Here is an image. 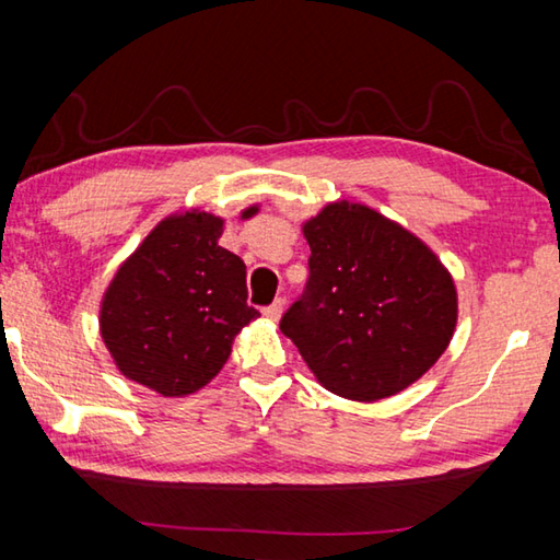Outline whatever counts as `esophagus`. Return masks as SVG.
<instances>
[{"instance_id":"1","label":"esophagus","mask_w":560,"mask_h":560,"mask_svg":"<svg viewBox=\"0 0 560 560\" xmlns=\"http://www.w3.org/2000/svg\"><path fill=\"white\" fill-rule=\"evenodd\" d=\"M283 308H287V301H283V299H277V301L271 303V306L264 308V316H267L269 320H279V318H281V314H283Z\"/></svg>"}]
</instances>
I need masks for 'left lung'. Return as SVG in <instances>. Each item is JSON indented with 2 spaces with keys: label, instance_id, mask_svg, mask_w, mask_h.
<instances>
[{
  "label": "left lung",
  "instance_id": "8db88e82",
  "mask_svg": "<svg viewBox=\"0 0 560 560\" xmlns=\"http://www.w3.org/2000/svg\"><path fill=\"white\" fill-rule=\"evenodd\" d=\"M308 283L283 314L316 381L346 400L402 393L438 363L457 328V287L420 236L360 202L303 222Z\"/></svg>",
  "mask_w": 560,
  "mask_h": 560
}]
</instances>
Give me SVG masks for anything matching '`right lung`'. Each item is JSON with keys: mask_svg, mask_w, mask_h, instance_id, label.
<instances>
[{"mask_svg": "<svg viewBox=\"0 0 560 560\" xmlns=\"http://www.w3.org/2000/svg\"><path fill=\"white\" fill-rule=\"evenodd\" d=\"M259 212L246 207L242 220ZM224 220L187 210L155 224L101 299V338L118 371L163 397H185L222 371L244 326L246 267L220 246Z\"/></svg>", "mask_w": 560, "mask_h": 560, "instance_id": "1", "label": "right lung"}]
</instances>
